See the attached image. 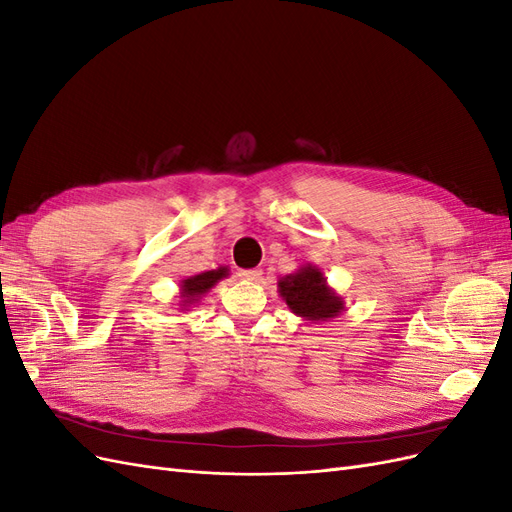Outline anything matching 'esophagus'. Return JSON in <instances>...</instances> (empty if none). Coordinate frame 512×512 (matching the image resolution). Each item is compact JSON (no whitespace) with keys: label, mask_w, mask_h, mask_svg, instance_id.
<instances>
[{"label":"esophagus","mask_w":512,"mask_h":512,"mask_svg":"<svg viewBox=\"0 0 512 512\" xmlns=\"http://www.w3.org/2000/svg\"><path fill=\"white\" fill-rule=\"evenodd\" d=\"M239 277H243V280H247V282H258L262 277V271L260 269H243V271H239Z\"/></svg>","instance_id":"1"}]
</instances>
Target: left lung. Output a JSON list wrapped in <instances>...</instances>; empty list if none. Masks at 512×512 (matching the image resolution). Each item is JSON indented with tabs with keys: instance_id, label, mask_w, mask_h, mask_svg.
I'll use <instances>...</instances> for the list:
<instances>
[{
	"instance_id": "obj_1",
	"label": "left lung",
	"mask_w": 512,
	"mask_h": 512,
	"mask_svg": "<svg viewBox=\"0 0 512 512\" xmlns=\"http://www.w3.org/2000/svg\"><path fill=\"white\" fill-rule=\"evenodd\" d=\"M282 299L292 314L305 320L322 322L337 318L344 312V299L329 288L327 277L318 267L305 265L297 273H290L277 282Z\"/></svg>"
}]
</instances>
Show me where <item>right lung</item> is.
I'll use <instances>...</instances> for the list:
<instances>
[{
	"mask_svg": "<svg viewBox=\"0 0 512 512\" xmlns=\"http://www.w3.org/2000/svg\"><path fill=\"white\" fill-rule=\"evenodd\" d=\"M226 275H228V269L220 267V269L198 273V275L188 277V280H183L181 282V299H183L181 305L188 307V305L196 303L209 288H213L220 280H224Z\"/></svg>",
	"mask_w": 512,
	"mask_h": 512,
	"instance_id": "obj_1",
	"label": "right lung"
}]
</instances>
